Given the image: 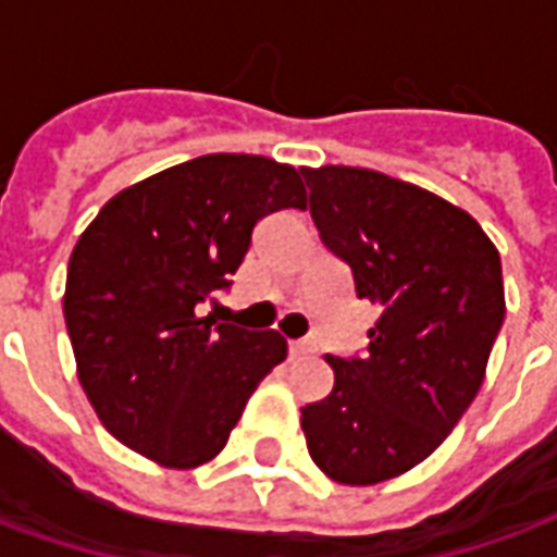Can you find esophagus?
Returning a JSON list of instances; mask_svg holds the SVG:
<instances>
[{"mask_svg":"<svg viewBox=\"0 0 557 557\" xmlns=\"http://www.w3.org/2000/svg\"><path fill=\"white\" fill-rule=\"evenodd\" d=\"M313 351H315L313 339H292L289 343L292 358H304V355H313Z\"/></svg>","mask_w":557,"mask_h":557,"instance_id":"esophagus-1","label":"esophagus"}]
</instances>
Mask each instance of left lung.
I'll return each mask as SVG.
<instances>
[{
  "mask_svg": "<svg viewBox=\"0 0 557 557\" xmlns=\"http://www.w3.org/2000/svg\"><path fill=\"white\" fill-rule=\"evenodd\" d=\"M319 238L379 307L363 358L325 361L334 391L301 409L313 462L370 486L447 438L478 397L504 322L502 256L462 208L361 166L301 170Z\"/></svg>",
  "mask_w": 557,
  "mask_h": 557,
  "instance_id": "left-lung-1",
  "label": "left lung"
}]
</instances>
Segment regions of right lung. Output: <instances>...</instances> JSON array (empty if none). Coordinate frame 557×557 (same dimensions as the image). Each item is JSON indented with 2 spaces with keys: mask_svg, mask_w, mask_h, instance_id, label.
Wrapping results in <instances>:
<instances>
[{
  "mask_svg": "<svg viewBox=\"0 0 557 557\" xmlns=\"http://www.w3.org/2000/svg\"><path fill=\"white\" fill-rule=\"evenodd\" d=\"M280 208H307L295 166L202 154L125 187L79 235L62 301L79 385L107 432L158 466L214 459L286 358L277 331L199 315Z\"/></svg>",
  "mask_w": 557,
  "mask_h": 557,
  "instance_id": "right-lung-1",
  "label": "right lung"
}]
</instances>
